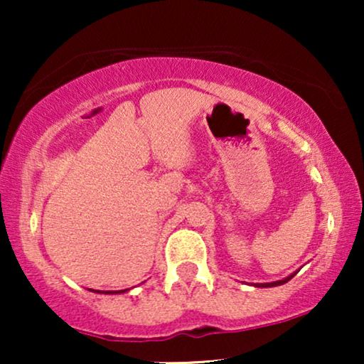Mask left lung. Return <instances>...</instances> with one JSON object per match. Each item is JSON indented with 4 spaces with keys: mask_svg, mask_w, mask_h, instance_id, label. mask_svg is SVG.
Returning a JSON list of instances; mask_svg holds the SVG:
<instances>
[{
    "mask_svg": "<svg viewBox=\"0 0 364 364\" xmlns=\"http://www.w3.org/2000/svg\"><path fill=\"white\" fill-rule=\"evenodd\" d=\"M293 277H295V273H293V275H290V277H287L285 280H278V282H273V283H262V285H257V287H278V285H283V283H287L288 280H291Z\"/></svg>",
    "mask_w": 364,
    "mask_h": 364,
    "instance_id": "left-lung-1",
    "label": "left lung"
}]
</instances>
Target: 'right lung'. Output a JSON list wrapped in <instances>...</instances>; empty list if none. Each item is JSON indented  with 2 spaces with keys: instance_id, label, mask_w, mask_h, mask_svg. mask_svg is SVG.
Returning a JSON list of instances; mask_svg holds the SVG:
<instances>
[{
  "instance_id": "obj_1",
  "label": "right lung",
  "mask_w": 364,
  "mask_h": 364,
  "mask_svg": "<svg viewBox=\"0 0 364 364\" xmlns=\"http://www.w3.org/2000/svg\"><path fill=\"white\" fill-rule=\"evenodd\" d=\"M122 291H126V290H121V291H106V293H122ZM97 293H101V291H97Z\"/></svg>"
}]
</instances>
